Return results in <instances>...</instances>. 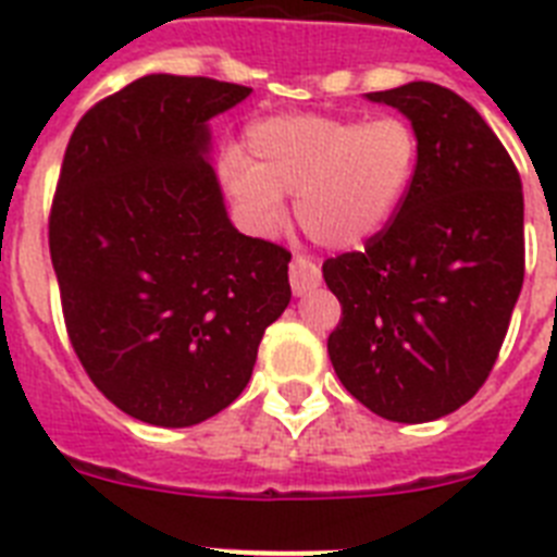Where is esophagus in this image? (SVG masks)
<instances>
[{"instance_id": "1", "label": "esophagus", "mask_w": 557, "mask_h": 557, "mask_svg": "<svg viewBox=\"0 0 557 557\" xmlns=\"http://www.w3.org/2000/svg\"><path fill=\"white\" fill-rule=\"evenodd\" d=\"M289 284H293L295 295L312 293L314 287H321V270L304 256H295L293 264H289Z\"/></svg>"}]
</instances>
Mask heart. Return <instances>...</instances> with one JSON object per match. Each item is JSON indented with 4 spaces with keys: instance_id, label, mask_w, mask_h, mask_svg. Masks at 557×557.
Listing matches in <instances>:
<instances>
[{
    "instance_id": "heart-1",
    "label": "heart",
    "mask_w": 557,
    "mask_h": 557,
    "mask_svg": "<svg viewBox=\"0 0 557 557\" xmlns=\"http://www.w3.org/2000/svg\"><path fill=\"white\" fill-rule=\"evenodd\" d=\"M223 184L253 234L270 236L295 191V220L314 243L359 250L396 220L421 166V141L405 116L275 113L245 133Z\"/></svg>"
}]
</instances>
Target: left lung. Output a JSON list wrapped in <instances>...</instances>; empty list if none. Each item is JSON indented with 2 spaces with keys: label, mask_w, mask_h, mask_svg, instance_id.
Instances as JSON below:
<instances>
[{
  "label": "left lung",
  "mask_w": 557,
  "mask_h": 557,
  "mask_svg": "<svg viewBox=\"0 0 557 557\" xmlns=\"http://www.w3.org/2000/svg\"><path fill=\"white\" fill-rule=\"evenodd\" d=\"M405 113L421 166L401 211L366 250L323 262L343 318L329 359L376 416L424 424L462 407L499 357L524 282V198L508 150L449 88L371 91Z\"/></svg>",
  "instance_id": "1"
}]
</instances>
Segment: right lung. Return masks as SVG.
Segmentation results:
<instances>
[{"label":"right lung","mask_w":557,"mask_h":557,"mask_svg":"<svg viewBox=\"0 0 557 557\" xmlns=\"http://www.w3.org/2000/svg\"><path fill=\"white\" fill-rule=\"evenodd\" d=\"M250 95L147 75L77 122L49 253L72 348L97 391L152 426L218 416L289 304V250L231 225L209 120Z\"/></svg>","instance_id":"add662e5"}]
</instances>
